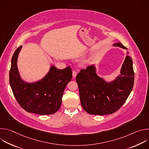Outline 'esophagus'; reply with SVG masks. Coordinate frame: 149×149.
<instances>
[{
    "instance_id": "obj_1",
    "label": "esophagus",
    "mask_w": 149,
    "mask_h": 149,
    "mask_svg": "<svg viewBox=\"0 0 149 149\" xmlns=\"http://www.w3.org/2000/svg\"><path fill=\"white\" fill-rule=\"evenodd\" d=\"M77 71H72V77H73V78H75L76 76H77Z\"/></svg>"
}]
</instances>
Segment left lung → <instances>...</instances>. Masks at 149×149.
<instances>
[{
  "mask_svg": "<svg viewBox=\"0 0 149 149\" xmlns=\"http://www.w3.org/2000/svg\"><path fill=\"white\" fill-rule=\"evenodd\" d=\"M114 47L127 49L121 43ZM128 54L123 63L120 74L116 79L107 82L96 73V68L91 65L81 70L76 77L80 101L84 110L90 114L103 116L117 111L133 88L134 73L132 57Z\"/></svg>",
  "mask_w": 149,
  "mask_h": 149,
  "instance_id": "left-lung-1",
  "label": "left lung"
}]
</instances>
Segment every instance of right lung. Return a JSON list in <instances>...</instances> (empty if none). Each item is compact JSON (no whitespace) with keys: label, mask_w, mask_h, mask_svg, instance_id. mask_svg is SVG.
I'll use <instances>...</instances> for the list:
<instances>
[{"label":"right lung","mask_w":149,"mask_h":149,"mask_svg":"<svg viewBox=\"0 0 149 149\" xmlns=\"http://www.w3.org/2000/svg\"><path fill=\"white\" fill-rule=\"evenodd\" d=\"M22 46L17 48L12 58L9 82L19 104L28 113L50 115L60 108L62 97L68 83L72 79L70 67L59 70L51 66L48 73L40 80L29 83L20 77L17 61Z\"/></svg>","instance_id":"right-lung-1"}]
</instances>
